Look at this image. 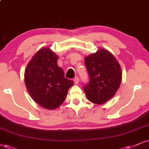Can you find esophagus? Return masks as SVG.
Instances as JSON below:
<instances>
[{
  "mask_svg": "<svg viewBox=\"0 0 149 149\" xmlns=\"http://www.w3.org/2000/svg\"><path fill=\"white\" fill-rule=\"evenodd\" d=\"M74 84H78L79 82V78L78 77H74Z\"/></svg>",
  "mask_w": 149,
  "mask_h": 149,
  "instance_id": "esophagus-1",
  "label": "esophagus"
}]
</instances>
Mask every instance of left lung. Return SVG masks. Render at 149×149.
<instances>
[{
    "label": "left lung",
    "instance_id": "left-lung-1",
    "mask_svg": "<svg viewBox=\"0 0 149 149\" xmlns=\"http://www.w3.org/2000/svg\"><path fill=\"white\" fill-rule=\"evenodd\" d=\"M89 83L84 87L90 102L102 104L115 95L122 82L120 65L109 51L101 48L84 59Z\"/></svg>",
    "mask_w": 149,
    "mask_h": 149
}]
</instances>
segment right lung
Listing matches in <instances>:
<instances>
[{
    "label": "right lung",
    "instance_id": "1",
    "mask_svg": "<svg viewBox=\"0 0 149 149\" xmlns=\"http://www.w3.org/2000/svg\"><path fill=\"white\" fill-rule=\"evenodd\" d=\"M57 55L43 47L33 56L25 71V84L29 94L41 107L54 110L63 104L72 80L64 76L57 65Z\"/></svg>",
    "mask_w": 149,
    "mask_h": 149
}]
</instances>
